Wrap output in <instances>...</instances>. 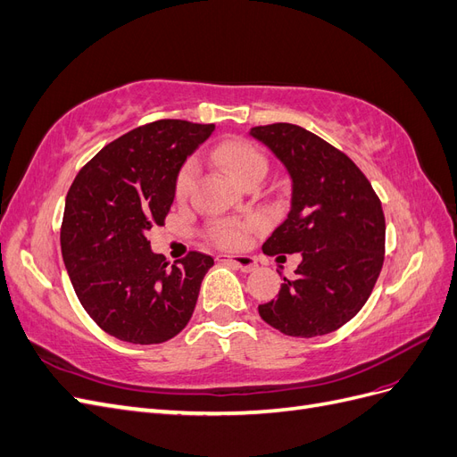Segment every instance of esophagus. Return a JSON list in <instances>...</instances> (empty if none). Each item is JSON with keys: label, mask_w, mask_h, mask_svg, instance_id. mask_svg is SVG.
Here are the masks:
<instances>
[{"label": "esophagus", "mask_w": 457, "mask_h": 457, "mask_svg": "<svg viewBox=\"0 0 457 457\" xmlns=\"http://www.w3.org/2000/svg\"><path fill=\"white\" fill-rule=\"evenodd\" d=\"M217 261L230 262L232 267L242 272H252L257 269V261L252 255H217Z\"/></svg>", "instance_id": "34e87169"}]
</instances>
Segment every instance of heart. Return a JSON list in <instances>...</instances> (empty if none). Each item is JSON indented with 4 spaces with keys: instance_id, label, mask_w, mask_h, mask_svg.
Instances as JSON below:
<instances>
[{
    "instance_id": "b5f03b06",
    "label": "heart",
    "mask_w": 457,
    "mask_h": 457,
    "mask_svg": "<svg viewBox=\"0 0 457 457\" xmlns=\"http://www.w3.org/2000/svg\"><path fill=\"white\" fill-rule=\"evenodd\" d=\"M217 162L223 165L228 175L244 185L247 179L255 175H265L267 171V160L261 152L245 141L230 139L220 143L215 150ZM196 177V165L195 162H187L183 170L179 171L175 181V196L179 200H185L192 188ZM255 223H238V220H219L212 227V237L219 245L225 247H238L245 242V234Z\"/></svg>"
}]
</instances>
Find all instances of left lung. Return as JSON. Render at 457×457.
Segmentation results:
<instances>
[{
    "instance_id": "8db88e82",
    "label": "left lung",
    "mask_w": 457,
    "mask_h": 457,
    "mask_svg": "<svg viewBox=\"0 0 457 457\" xmlns=\"http://www.w3.org/2000/svg\"><path fill=\"white\" fill-rule=\"evenodd\" d=\"M292 181L289 212L262 245L267 255L301 253L295 278L259 305L262 320L292 337L336 331L364 307L385 255L381 202L356 163L294 123L252 128Z\"/></svg>"
}]
</instances>
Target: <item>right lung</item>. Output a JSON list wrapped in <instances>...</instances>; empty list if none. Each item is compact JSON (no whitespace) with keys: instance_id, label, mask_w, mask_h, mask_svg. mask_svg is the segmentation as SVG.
<instances>
[{"instance_id":"add662e5","label":"right lung","mask_w":457,"mask_h":457,"mask_svg":"<svg viewBox=\"0 0 457 457\" xmlns=\"http://www.w3.org/2000/svg\"><path fill=\"white\" fill-rule=\"evenodd\" d=\"M213 129L185 120L146 123L106 145L68 190L62 259L81 307L106 334L163 343L195 312L213 259L190 252L168 267L146 234L163 225L179 171Z\"/></svg>"}]
</instances>
